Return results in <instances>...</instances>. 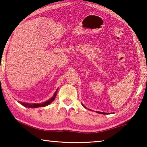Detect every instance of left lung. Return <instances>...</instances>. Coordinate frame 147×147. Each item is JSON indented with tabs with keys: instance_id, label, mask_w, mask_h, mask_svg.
<instances>
[{
	"instance_id": "1",
	"label": "left lung",
	"mask_w": 147,
	"mask_h": 147,
	"mask_svg": "<svg viewBox=\"0 0 147 147\" xmlns=\"http://www.w3.org/2000/svg\"><path fill=\"white\" fill-rule=\"evenodd\" d=\"M97 113H101V114H106V113H104V112H100V111H97Z\"/></svg>"
}]
</instances>
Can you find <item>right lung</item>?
I'll list each match as a JSON object with an SVG mask.
<instances>
[{"mask_svg": "<svg viewBox=\"0 0 147 147\" xmlns=\"http://www.w3.org/2000/svg\"><path fill=\"white\" fill-rule=\"evenodd\" d=\"M56 92L54 93V96L52 97L49 100H47V102H45L43 103H41V104H28V103H24V102H20V104H21L22 105H23L25 107H28V108H39V107H44L46 106L47 105H49V104H51L52 102H53L54 99L56 98Z\"/></svg>", "mask_w": 147, "mask_h": 147, "instance_id": "right-lung-1", "label": "right lung"}]
</instances>
